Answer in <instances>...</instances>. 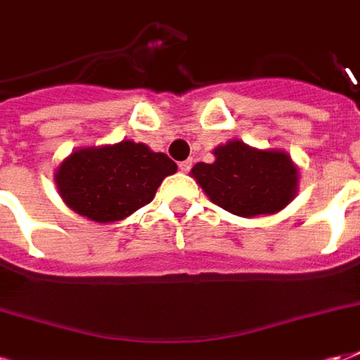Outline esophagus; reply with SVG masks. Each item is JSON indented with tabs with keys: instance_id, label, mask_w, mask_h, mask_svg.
Returning <instances> with one entry per match:
<instances>
[{
	"instance_id": "esophagus-1",
	"label": "esophagus",
	"mask_w": 360,
	"mask_h": 360,
	"mask_svg": "<svg viewBox=\"0 0 360 360\" xmlns=\"http://www.w3.org/2000/svg\"><path fill=\"white\" fill-rule=\"evenodd\" d=\"M178 167H180V170H182V172H190L191 161H182L180 165H178Z\"/></svg>"
}]
</instances>
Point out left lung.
<instances>
[{"label": "left lung", "instance_id": "obj_1", "mask_svg": "<svg viewBox=\"0 0 360 360\" xmlns=\"http://www.w3.org/2000/svg\"><path fill=\"white\" fill-rule=\"evenodd\" d=\"M212 155L214 161L198 162L191 176L224 211L243 219L274 214L297 193V167L282 149H255L232 140Z\"/></svg>", "mask_w": 360, "mask_h": 360}]
</instances>
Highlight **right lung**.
Listing matches in <instances>:
<instances>
[{"label": "right lung", "instance_id": "add662e5", "mask_svg": "<svg viewBox=\"0 0 360 360\" xmlns=\"http://www.w3.org/2000/svg\"><path fill=\"white\" fill-rule=\"evenodd\" d=\"M176 170V162L165 153L122 140L72 151L55 170V184L72 211L105 224L151 203L162 180Z\"/></svg>", "mask_w": 360, "mask_h": 360}]
</instances>
